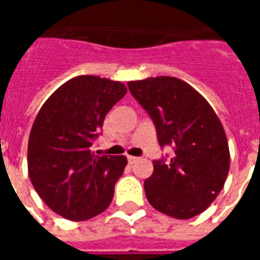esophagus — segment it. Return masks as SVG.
Listing matches in <instances>:
<instances>
[{"instance_id":"34e87169","label":"esophagus","mask_w":260,"mask_h":260,"mask_svg":"<svg viewBox=\"0 0 260 260\" xmlns=\"http://www.w3.org/2000/svg\"><path fill=\"white\" fill-rule=\"evenodd\" d=\"M139 158H136V156H128V162H129V165H134L135 162H136V160H138Z\"/></svg>"}]
</instances>
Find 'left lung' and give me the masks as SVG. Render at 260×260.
Wrapping results in <instances>:
<instances>
[{
    "label": "left lung",
    "instance_id": "obj_1",
    "mask_svg": "<svg viewBox=\"0 0 260 260\" xmlns=\"http://www.w3.org/2000/svg\"><path fill=\"white\" fill-rule=\"evenodd\" d=\"M128 87L152 118L159 144L174 148L169 162L154 160V173L144 181L147 200L178 220L202 213L230 171V147L220 118L197 90L175 77L131 81Z\"/></svg>",
    "mask_w": 260,
    "mask_h": 260
}]
</instances>
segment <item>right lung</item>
Wrapping results in <instances>:
<instances>
[{
	"mask_svg": "<svg viewBox=\"0 0 260 260\" xmlns=\"http://www.w3.org/2000/svg\"><path fill=\"white\" fill-rule=\"evenodd\" d=\"M126 94L124 83L79 75L51 94L28 140V174L44 204L71 221L102 213L126 166L124 155L91 151L106 113Z\"/></svg>",
	"mask_w": 260,
	"mask_h": 260,
	"instance_id": "1",
	"label": "right lung"
}]
</instances>
